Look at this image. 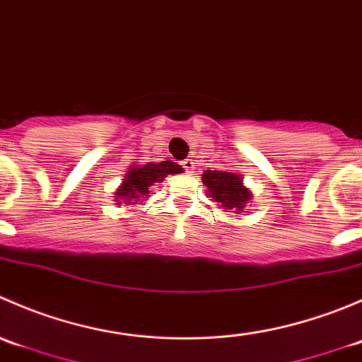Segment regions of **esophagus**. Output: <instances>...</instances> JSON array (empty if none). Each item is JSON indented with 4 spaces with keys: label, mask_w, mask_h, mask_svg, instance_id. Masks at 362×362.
<instances>
[{
    "label": "esophagus",
    "mask_w": 362,
    "mask_h": 362,
    "mask_svg": "<svg viewBox=\"0 0 362 362\" xmlns=\"http://www.w3.org/2000/svg\"><path fill=\"white\" fill-rule=\"evenodd\" d=\"M182 166L185 168V171H187V173H192V171H194V168H196V163H194V159L187 158V159L182 160Z\"/></svg>",
    "instance_id": "34e87169"
}]
</instances>
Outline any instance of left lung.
Wrapping results in <instances>:
<instances>
[{
	"label": "left lung",
	"mask_w": 362,
	"mask_h": 362,
	"mask_svg": "<svg viewBox=\"0 0 362 362\" xmlns=\"http://www.w3.org/2000/svg\"><path fill=\"white\" fill-rule=\"evenodd\" d=\"M202 180L206 185L211 202L217 203L224 211L236 214V217L245 211L247 203L254 198L250 189L243 184L242 175L235 170H206L202 175Z\"/></svg>",
	"instance_id": "left-lung-1"
}]
</instances>
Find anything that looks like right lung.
Segmentation results:
<instances>
[{
	"instance_id": "1",
	"label": "right lung",
	"mask_w": 362,
	"mask_h": 362,
	"mask_svg": "<svg viewBox=\"0 0 362 362\" xmlns=\"http://www.w3.org/2000/svg\"><path fill=\"white\" fill-rule=\"evenodd\" d=\"M182 173L180 164L173 160H160V163L131 164L124 175V180L115 189V204H141L152 194L148 189L160 184L168 175Z\"/></svg>"
}]
</instances>
